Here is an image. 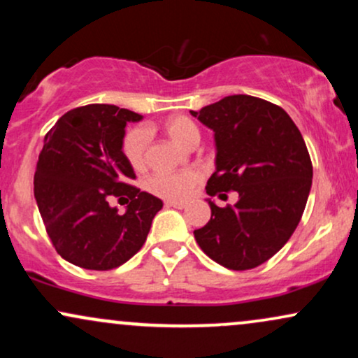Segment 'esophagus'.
<instances>
[{"mask_svg": "<svg viewBox=\"0 0 358 358\" xmlns=\"http://www.w3.org/2000/svg\"><path fill=\"white\" fill-rule=\"evenodd\" d=\"M166 207H173V208H185L187 205L182 203V202H175V200H166L165 202Z\"/></svg>", "mask_w": 358, "mask_h": 358, "instance_id": "esophagus-1", "label": "esophagus"}]
</instances>
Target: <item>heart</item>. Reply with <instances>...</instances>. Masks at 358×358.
I'll use <instances>...</instances> for the list:
<instances>
[{"mask_svg": "<svg viewBox=\"0 0 358 358\" xmlns=\"http://www.w3.org/2000/svg\"><path fill=\"white\" fill-rule=\"evenodd\" d=\"M163 131L176 145L185 150H192L199 145L200 131L192 119L185 116L168 117L163 122ZM148 131L143 127H134L127 131L122 139V155L133 170L141 171L148 163ZM200 182V173L195 170L180 171V173H158L148 180V190L155 195L168 200H183L190 195L193 188Z\"/></svg>", "mask_w": 358, "mask_h": 358, "instance_id": "heart-1", "label": "heart"}]
</instances>
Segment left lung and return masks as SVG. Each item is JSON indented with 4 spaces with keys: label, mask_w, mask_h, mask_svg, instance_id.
<instances>
[{
    "label": "left lung",
    "mask_w": 358,
    "mask_h": 358,
    "mask_svg": "<svg viewBox=\"0 0 358 358\" xmlns=\"http://www.w3.org/2000/svg\"><path fill=\"white\" fill-rule=\"evenodd\" d=\"M190 113L215 139L207 193H239L234 207L220 208L207 199L212 217L193 232L196 244L227 269L257 268L301 220L313 178L305 139L285 109L244 94Z\"/></svg>",
    "instance_id": "1"
}]
</instances>
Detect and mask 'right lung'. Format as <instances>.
<instances>
[{
    "mask_svg": "<svg viewBox=\"0 0 358 358\" xmlns=\"http://www.w3.org/2000/svg\"><path fill=\"white\" fill-rule=\"evenodd\" d=\"M141 119L117 106H82L65 113L43 139L35 200L53 248L79 268L124 264L162 210L158 196L129 185L136 175L122 155L126 124ZM113 198L131 200L124 214L110 207Z\"/></svg>",
    "mask_w": 358,
    "mask_h": 358,
    "instance_id": "right-lung-1",
    "label": "right lung"
}]
</instances>
